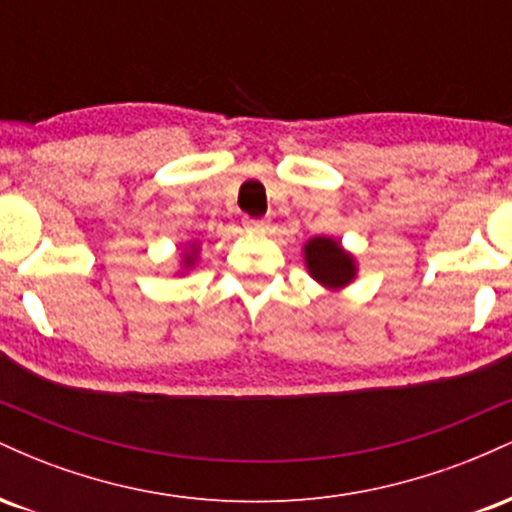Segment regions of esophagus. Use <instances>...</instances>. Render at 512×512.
I'll use <instances>...</instances> for the list:
<instances>
[{"instance_id": "34e87169", "label": "esophagus", "mask_w": 512, "mask_h": 512, "mask_svg": "<svg viewBox=\"0 0 512 512\" xmlns=\"http://www.w3.org/2000/svg\"><path fill=\"white\" fill-rule=\"evenodd\" d=\"M243 223H245V226H248V228H255V231H257V228L267 226L269 221H267V219H250V216H245Z\"/></svg>"}]
</instances>
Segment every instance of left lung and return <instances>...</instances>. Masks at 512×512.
Returning <instances> with one entry per match:
<instances>
[{
    "label": "left lung",
    "instance_id": "8db88e82",
    "mask_svg": "<svg viewBox=\"0 0 512 512\" xmlns=\"http://www.w3.org/2000/svg\"><path fill=\"white\" fill-rule=\"evenodd\" d=\"M305 262L320 284L337 289L354 279V260L332 238H313L305 245Z\"/></svg>",
    "mask_w": 512,
    "mask_h": 512
}]
</instances>
